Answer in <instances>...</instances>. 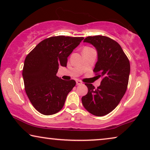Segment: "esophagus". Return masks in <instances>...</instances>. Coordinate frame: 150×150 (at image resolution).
I'll return each mask as SVG.
<instances>
[{"label": "esophagus", "mask_w": 150, "mask_h": 150, "mask_svg": "<svg viewBox=\"0 0 150 150\" xmlns=\"http://www.w3.org/2000/svg\"><path fill=\"white\" fill-rule=\"evenodd\" d=\"M82 84V83L81 81H80V80H76V84L77 85H80Z\"/></svg>", "instance_id": "esophagus-1"}]
</instances>
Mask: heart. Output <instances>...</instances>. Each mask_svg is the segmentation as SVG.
Segmentation results:
<instances>
[{
    "instance_id": "b5f03b06",
    "label": "heart",
    "mask_w": 150,
    "mask_h": 150,
    "mask_svg": "<svg viewBox=\"0 0 150 150\" xmlns=\"http://www.w3.org/2000/svg\"><path fill=\"white\" fill-rule=\"evenodd\" d=\"M84 48H88V47H84Z\"/></svg>"
}]
</instances>
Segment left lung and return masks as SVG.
I'll use <instances>...</instances> for the list:
<instances>
[{"instance_id":"obj_1","label":"left lung","mask_w":150,"mask_h":150,"mask_svg":"<svg viewBox=\"0 0 150 150\" xmlns=\"http://www.w3.org/2000/svg\"><path fill=\"white\" fill-rule=\"evenodd\" d=\"M84 42L94 45L97 51L93 72L102 80L96 88L92 84H85L88 93L82 97V103L90 113L102 117L114 110L125 94L130 63L121 45L108 37L88 36Z\"/></svg>"}]
</instances>
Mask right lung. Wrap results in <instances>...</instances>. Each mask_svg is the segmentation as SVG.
I'll list each match as a JSON object with an SVG mask.
<instances>
[{
    "mask_svg": "<svg viewBox=\"0 0 150 150\" xmlns=\"http://www.w3.org/2000/svg\"><path fill=\"white\" fill-rule=\"evenodd\" d=\"M84 38L54 36L41 41L26 56L23 69L25 92L34 108L45 115L57 113L63 108L68 94L76 85L56 74L66 67L68 57Z\"/></svg>",
    "mask_w": 150,
    "mask_h": 150,
    "instance_id": "add662e5",
    "label": "right lung"
}]
</instances>
